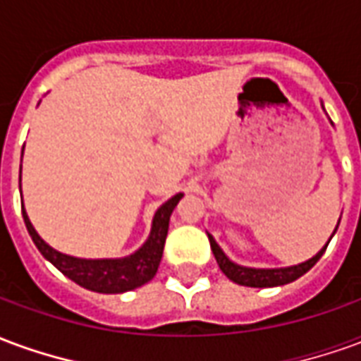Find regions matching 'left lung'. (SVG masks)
I'll list each match as a JSON object with an SVG mask.
<instances>
[{"instance_id":"8db88e82","label":"left lung","mask_w":361,"mask_h":361,"mask_svg":"<svg viewBox=\"0 0 361 361\" xmlns=\"http://www.w3.org/2000/svg\"><path fill=\"white\" fill-rule=\"evenodd\" d=\"M336 228H334V232H336ZM333 235H331V238H333ZM209 242H211V250L212 253H214V259H216V263H219L220 271L224 272L232 282L251 288H272L282 286V284H288V282H294V280H298L300 276H303L305 272L310 271L311 267L317 263L319 259L323 257V253H325L326 245H329L331 240H329V242L325 243V247L319 251L315 257H311L310 261H305V263H300V265L294 267H284V269H251V267L238 265V263H234V261H230V259L226 257V253L220 250V245L214 242V238H212L211 234H209Z\"/></svg>"}]
</instances>
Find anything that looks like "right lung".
I'll use <instances>...</instances> for the list:
<instances>
[{
	"label": "right lung",
	"instance_id": "1",
	"mask_svg": "<svg viewBox=\"0 0 361 361\" xmlns=\"http://www.w3.org/2000/svg\"><path fill=\"white\" fill-rule=\"evenodd\" d=\"M181 197H183V193L173 195L154 212L152 228H150L147 242L142 243L135 253H131L129 257L123 259H79L59 253L38 235L35 226L30 224L25 209H23V219H25L28 234L32 238L38 251L58 271L63 272L67 279H71L79 286L92 290V292L121 294V292H129V290L142 286L149 280L154 279L160 259H162V251H164L170 216H172L176 204L180 203Z\"/></svg>",
	"mask_w": 361,
	"mask_h": 361
}]
</instances>
